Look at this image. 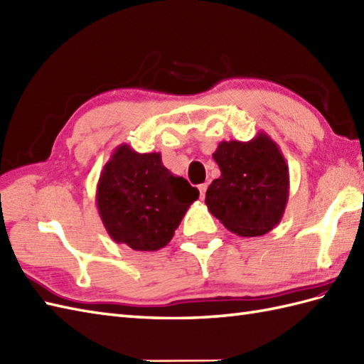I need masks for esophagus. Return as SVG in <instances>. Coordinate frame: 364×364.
I'll use <instances>...</instances> for the list:
<instances>
[{"instance_id": "obj_1", "label": "esophagus", "mask_w": 364, "mask_h": 364, "mask_svg": "<svg viewBox=\"0 0 364 364\" xmlns=\"http://www.w3.org/2000/svg\"><path fill=\"white\" fill-rule=\"evenodd\" d=\"M206 189H208V184H200L198 186V191H200V198H205V196H206Z\"/></svg>"}]
</instances>
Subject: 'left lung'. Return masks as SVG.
<instances>
[{"mask_svg":"<svg viewBox=\"0 0 364 364\" xmlns=\"http://www.w3.org/2000/svg\"><path fill=\"white\" fill-rule=\"evenodd\" d=\"M220 176L206 191L205 203L231 233L253 237L280 223L289 197V168L266 133L249 142L223 141L213 153Z\"/></svg>","mask_w":364,"mask_h":364,"instance_id":"obj_1","label":"left lung"}]
</instances>
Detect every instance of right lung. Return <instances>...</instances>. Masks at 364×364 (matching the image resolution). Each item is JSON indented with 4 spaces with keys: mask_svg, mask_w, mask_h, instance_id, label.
I'll list each match as a JSON object with an SVG mask.
<instances>
[{
    "mask_svg": "<svg viewBox=\"0 0 364 364\" xmlns=\"http://www.w3.org/2000/svg\"><path fill=\"white\" fill-rule=\"evenodd\" d=\"M197 198L198 189L166 168L161 153H137L127 144L114 150L97 184L107 235L139 252L166 247Z\"/></svg>",
    "mask_w": 364,
    "mask_h": 364,
    "instance_id": "obj_1",
    "label": "right lung"
}]
</instances>
